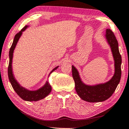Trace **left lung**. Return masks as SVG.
Wrapping results in <instances>:
<instances>
[{
    "mask_svg": "<svg viewBox=\"0 0 129 129\" xmlns=\"http://www.w3.org/2000/svg\"><path fill=\"white\" fill-rule=\"evenodd\" d=\"M106 38L111 47L115 60V71L112 78L108 82L95 85H87L81 80L79 73L74 66H72V77L75 83V89L77 94L83 100L91 103L106 101L111 96L116 90L121 78L122 57L120 54L118 43L113 32L106 29Z\"/></svg>",
    "mask_w": 129,
    "mask_h": 129,
    "instance_id": "8db88e82",
    "label": "left lung"
}]
</instances>
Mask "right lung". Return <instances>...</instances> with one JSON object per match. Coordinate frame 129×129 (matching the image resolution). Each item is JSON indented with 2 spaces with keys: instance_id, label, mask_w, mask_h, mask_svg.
Returning <instances> with one entry per match:
<instances>
[{
  "instance_id": "obj_1",
  "label": "right lung",
  "mask_w": 129,
  "mask_h": 129,
  "mask_svg": "<svg viewBox=\"0 0 129 129\" xmlns=\"http://www.w3.org/2000/svg\"><path fill=\"white\" fill-rule=\"evenodd\" d=\"M27 27L28 26L26 25L25 26L22 28L21 31L18 32V34H17L15 37H14L13 43L9 51L10 61L8 67V76L10 82L11 84V85L13 87V89L21 98L23 99L24 101L29 102L38 101L40 100V99H42L46 97L47 95H49V93L51 92V90H52V87H51L49 83L47 81L45 85H44L42 87L40 88V89L36 91H30L26 89L25 88L20 85V84L17 82V81L14 77L12 72V62L13 51L16 46L17 42H18V40H19V38L22 35V33L26 30V28H27ZM58 67H59L58 66V67L53 69L50 72L49 76L51 73L56 70V69H57Z\"/></svg>"
}]
</instances>
